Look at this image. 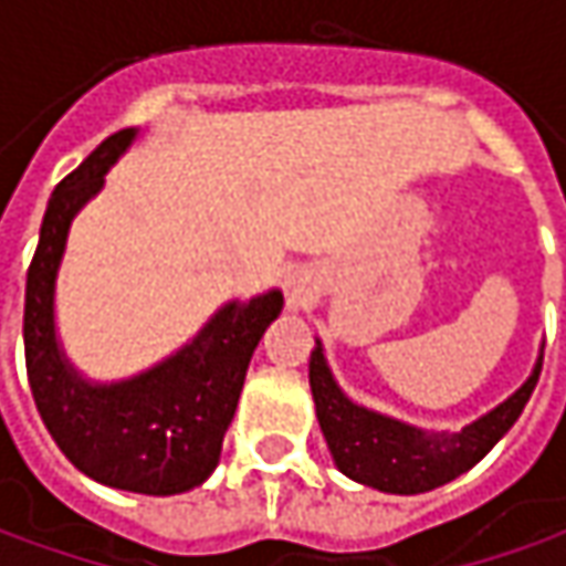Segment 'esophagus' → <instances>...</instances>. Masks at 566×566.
Instances as JSON below:
<instances>
[{
	"mask_svg": "<svg viewBox=\"0 0 566 566\" xmlns=\"http://www.w3.org/2000/svg\"><path fill=\"white\" fill-rule=\"evenodd\" d=\"M286 295H290V305H293V308L305 305V302H308V295H312V283H308V276L293 273V276H290V283H286Z\"/></svg>",
	"mask_w": 566,
	"mask_h": 566,
	"instance_id": "34e87169",
	"label": "esophagus"
}]
</instances>
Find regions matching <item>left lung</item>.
<instances>
[{
    "instance_id": "8db88e82",
    "label": "left lung",
    "mask_w": 566,
    "mask_h": 566,
    "mask_svg": "<svg viewBox=\"0 0 566 566\" xmlns=\"http://www.w3.org/2000/svg\"><path fill=\"white\" fill-rule=\"evenodd\" d=\"M538 375H542V359L535 361L530 380L513 397L494 406L489 416L467 424L463 431L450 434V431H422L356 406L337 387L324 361L321 343H315L308 361V384L315 397L317 422L334 453V463L343 475L390 494H422L469 472L520 419L523 406L533 397Z\"/></svg>"
}]
</instances>
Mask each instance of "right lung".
I'll list each match as a JSON object with an SVG mask.
<instances>
[{"instance_id":"right-lung-1","label":"right lung","mask_w":566,"mask_h":566,"mask_svg":"<svg viewBox=\"0 0 566 566\" xmlns=\"http://www.w3.org/2000/svg\"><path fill=\"white\" fill-rule=\"evenodd\" d=\"M135 135V128L109 135L55 186L28 268L24 361L40 419L84 475L109 489L179 494L220 463L251 353L280 315L283 293L229 302L198 337L144 375L119 384H87L77 375L55 339V273L75 213L103 188L106 169Z\"/></svg>"}]
</instances>
